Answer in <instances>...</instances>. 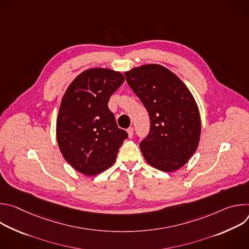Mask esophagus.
<instances>
[{
    "instance_id": "34e87169",
    "label": "esophagus",
    "mask_w": 249,
    "mask_h": 249,
    "mask_svg": "<svg viewBox=\"0 0 249 249\" xmlns=\"http://www.w3.org/2000/svg\"><path fill=\"white\" fill-rule=\"evenodd\" d=\"M127 133H128V137L131 139L133 137V134H134V129L133 127H130L127 129Z\"/></svg>"
}]
</instances>
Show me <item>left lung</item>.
<instances>
[{
    "mask_svg": "<svg viewBox=\"0 0 249 249\" xmlns=\"http://www.w3.org/2000/svg\"><path fill=\"white\" fill-rule=\"evenodd\" d=\"M128 85L144 103L151 130L140 149L153 167L173 172L196 152L201 118L196 100L184 83L159 64H146L125 72Z\"/></svg>",
    "mask_w": 249,
    "mask_h": 249,
    "instance_id": "left-lung-1",
    "label": "left lung"
}]
</instances>
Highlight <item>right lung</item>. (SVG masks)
I'll use <instances>...</instances> for the list:
<instances>
[{
    "mask_svg": "<svg viewBox=\"0 0 249 249\" xmlns=\"http://www.w3.org/2000/svg\"><path fill=\"white\" fill-rule=\"evenodd\" d=\"M124 80L117 71L89 69L71 83L63 95L56 122L57 143L66 161L86 176L109 168L128 137L118 128L107 106Z\"/></svg>",
    "mask_w": 249,
    "mask_h": 249,
    "instance_id": "right-lung-1",
    "label": "right lung"
}]
</instances>
